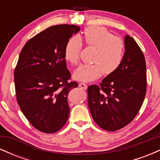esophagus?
<instances>
[{
  "label": "esophagus",
  "instance_id": "1",
  "mask_svg": "<svg viewBox=\"0 0 160 160\" xmlns=\"http://www.w3.org/2000/svg\"><path fill=\"white\" fill-rule=\"evenodd\" d=\"M79 87L82 89H87V85L85 83H82V82H80V83H79Z\"/></svg>",
  "mask_w": 160,
  "mask_h": 160
}]
</instances>
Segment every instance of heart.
<instances>
[{
  "mask_svg": "<svg viewBox=\"0 0 160 160\" xmlns=\"http://www.w3.org/2000/svg\"><path fill=\"white\" fill-rule=\"evenodd\" d=\"M82 43L93 48L92 62L81 65L74 71V78L82 82H90L100 78L102 74L108 76L119 68L123 59L125 44L121 38L115 37L107 29L91 26L84 30L81 36L71 38L65 47V58L71 65L80 61Z\"/></svg>",
  "mask_w": 160,
  "mask_h": 160,
  "instance_id": "heart-1",
  "label": "heart"
}]
</instances>
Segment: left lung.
I'll return each instance as SVG.
<instances>
[{
    "mask_svg": "<svg viewBox=\"0 0 160 160\" xmlns=\"http://www.w3.org/2000/svg\"><path fill=\"white\" fill-rule=\"evenodd\" d=\"M125 54L114 73L100 86L88 87V106L100 128L110 132L125 127L134 120L144 102L147 91L146 62L132 37H125Z\"/></svg>",
    "mask_w": 160,
    "mask_h": 160,
    "instance_id": "1",
    "label": "left lung"
}]
</instances>
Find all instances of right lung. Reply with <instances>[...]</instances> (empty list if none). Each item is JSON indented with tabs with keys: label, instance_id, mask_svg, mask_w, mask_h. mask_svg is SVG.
I'll return each mask as SVG.
<instances>
[{
	"label": "right lung",
	"instance_id": "obj_1",
	"mask_svg": "<svg viewBox=\"0 0 160 160\" xmlns=\"http://www.w3.org/2000/svg\"><path fill=\"white\" fill-rule=\"evenodd\" d=\"M80 28L53 25L28 40L14 71L16 100L26 119L44 133H54L65 126L70 108L68 94L78 83L70 81L65 47Z\"/></svg>",
	"mask_w": 160,
	"mask_h": 160
}]
</instances>
